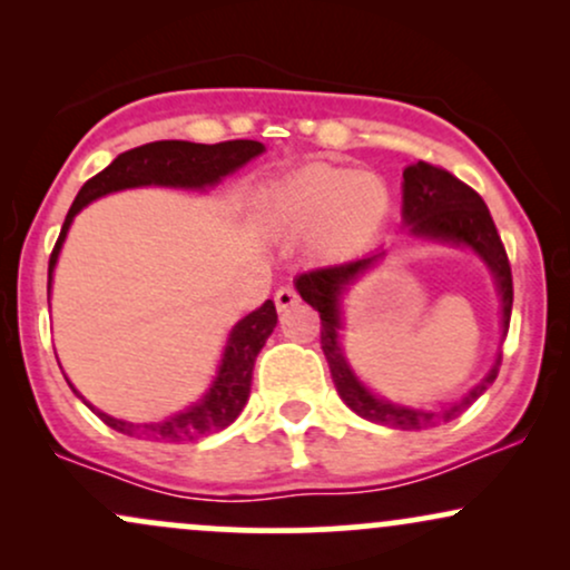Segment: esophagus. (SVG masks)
<instances>
[{
	"mask_svg": "<svg viewBox=\"0 0 570 570\" xmlns=\"http://www.w3.org/2000/svg\"><path fill=\"white\" fill-rule=\"evenodd\" d=\"M299 303V297H297V292L292 289V286H281V289L276 292V307L278 311H289L292 305H297Z\"/></svg>",
	"mask_w": 570,
	"mask_h": 570,
	"instance_id": "esophagus-1",
	"label": "esophagus"
}]
</instances>
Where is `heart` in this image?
Listing matches in <instances>:
<instances>
[{
    "instance_id": "heart-1",
    "label": "heart",
    "mask_w": 570,
    "mask_h": 570,
    "mask_svg": "<svg viewBox=\"0 0 570 570\" xmlns=\"http://www.w3.org/2000/svg\"><path fill=\"white\" fill-rule=\"evenodd\" d=\"M389 214V187L377 174L305 166L273 181L257 198V219L276 235H311L318 259L364 252Z\"/></svg>"
}]
</instances>
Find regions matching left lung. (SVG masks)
Instances as JSON below:
<instances>
[{
  "label": "left lung",
  "instance_id": "1",
  "mask_svg": "<svg viewBox=\"0 0 570 570\" xmlns=\"http://www.w3.org/2000/svg\"><path fill=\"white\" fill-rule=\"evenodd\" d=\"M402 176V222L412 238L444 246H463L485 263L501 299L503 343V337L509 332V316H512V267H509L507 248L501 244V235L495 230L485 200L472 187L455 179L453 174L431 166V163H412V166L404 168ZM383 257L385 252H375L345 265L318 267V271L303 273V276L294 278V286H297L299 297L311 307H316L318 316H322V351L326 356V364H330L332 381H335L340 399L356 415L367 417L372 423H381V426L402 431L442 426V423L455 421L469 404H474L493 385L501 367V351L495 353V362L488 375L466 396H461L458 402L442 404L440 410L410 407V404H396L391 399L372 394L367 385L358 381L356 372H353L348 356H345L343 335L340 332H343V297Z\"/></svg>",
  "mask_w": 570,
  "mask_h": 570
}]
</instances>
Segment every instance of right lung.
<instances>
[{"label":"right lung","instance_id":"obj_1","mask_svg":"<svg viewBox=\"0 0 570 570\" xmlns=\"http://www.w3.org/2000/svg\"><path fill=\"white\" fill-rule=\"evenodd\" d=\"M265 153V144L259 141H222V144H195V141H153L144 144V147L128 149V153L117 155V158L104 168L101 174H96L94 179H88L77 193L75 203H71L67 219H63L61 235H58L53 254H50V267H48V303H50V289H53V271L58 263V254H61L63 240L75 222L77 214L82 212L88 203L109 193H120V189H134V187H179V189H208L219 185L225 176H230L238 168H244L248 160H254L257 155ZM278 313L273 299L263 303V307L252 311L248 316L240 318L233 326L230 335H227L225 351H222L217 375H214L212 385L203 394L198 402L189 404L187 410L176 412V415L166 417V421H153V423H130L122 417H112L107 412L96 410L94 404L85 402L80 391L71 385L77 396L88 404L90 410L107 423L109 429L120 431V434L136 436V440H149V442H193L200 436L214 434V431L227 429L235 417L240 415V410L246 407L248 391H252V372L254 362H257V353L263 351L265 340L271 337V332L276 330ZM67 377V375H63Z\"/></svg>","mask_w":570,"mask_h":570}]
</instances>
